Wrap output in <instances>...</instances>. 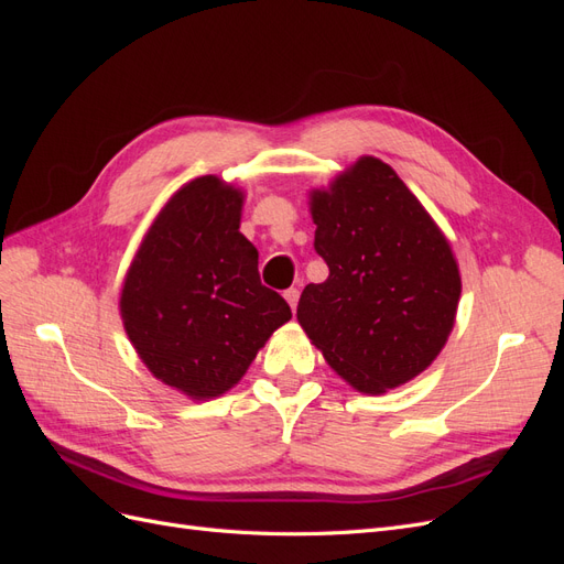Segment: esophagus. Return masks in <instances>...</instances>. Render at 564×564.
I'll use <instances>...</instances> for the list:
<instances>
[{"label": "esophagus", "instance_id": "esophagus-1", "mask_svg": "<svg viewBox=\"0 0 564 564\" xmlns=\"http://www.w3.org/2000/svg\"><path fill=\"white\" fill-rule=\"evenodd\" d=\"M299 296H301L299 289H286V292H284V299H286V303H289V305H292V311H296Z\"/></svg>", "mask_w": 564, "mask_h": 564}]
</instances>
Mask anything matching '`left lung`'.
I'll use <instances>...</instances> for the list:
<instances>
[{
  "mask_svg": "<svg viewBox=\"0 0 564 564\" xmlns=\"http://www.w3.org/2000/svg\"><path fill=\"white\" fill-rule=\"evenodd\" d=\"M311 214L329 278L303 289V332L355 390L379 395L412 381L454 327L460 275L447 237L377 158L313 191Z\"/></svg>",
  "mask_w": 564,
  "mask_h": 564,
  "instance_id": "obj_1",
  "label": "left lung"
}]
</instances>
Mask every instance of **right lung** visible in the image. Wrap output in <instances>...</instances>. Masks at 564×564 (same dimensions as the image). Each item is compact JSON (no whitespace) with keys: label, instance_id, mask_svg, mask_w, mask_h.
I'll use <instances>...</instances> for the list:
<instances>
[{"label":"right lung","instance_id":"add662e5","mask_svg":"<svg viewBox=\"0 0 564 564\" xmlns=\"http://www.w3.org/2000/svg\"><path fill=\"white\" fill-rule=\"evenodd\" d=\"M242 202L216 176L185 183L152 220L119 296L143 365L193 400L224 395L292 317L261 284L259 251L240 232Z\"/></svg>","mask_w":564,"mask_h":564}]
</instances>
